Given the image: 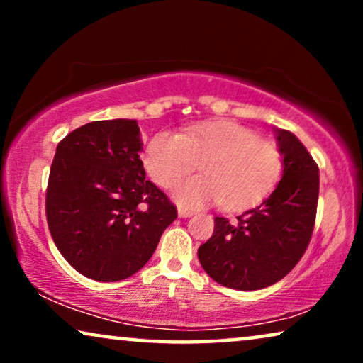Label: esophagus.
<instances>
[{
    "label": "esophagus",
    "mask_w": 363,
    "mask_h": 363,
    "mask_svg": "<svg viewBox=\"0 0 363 363\" xmlns=\"http://www.w3.org/2000/svg\"><path fill=\"white\" fill-rule=\"evenodd\" d=\"M193 210H188V208H178V216L180 218H190L193 215Z\"/></svg>",
    "instance_id": "obj_1"
}]
</instances>
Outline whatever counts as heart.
<instances>
[{
  "mask_svg": "<svg viewBox=\"0 0 363 363\" xmlns=\"http://www.w3.org/2000/svg\"><path fill=\"white\" fill-rule=\"evenodd\" d=\"M200 160L203 175L173 188L178 205L198 208L221 203L242 210L271 193L282 170L281 153L250 128L233 121H211L180 133L160 132L148 142L143 165L153 182L172 186Z\"/></svg>",
  "mask_w": 363,
  "mask_h": 363,
  "instance_id": "heart-1",
  "label": "heart"
}]
</instances>
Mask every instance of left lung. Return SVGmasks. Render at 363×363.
<instances>
[{"instance_id": "1", "label": "left lung", "mask_w": 363, "mask_h": 363, "mask_svg": "<svg viewBox=\"0 0 363 363\" xmlns=\"http://www.w3.org/2000/svg\"><path fill=\"white\" fill-rule=\"evenodd\" d=\"M282 178L261 205L236 216L215 218V231L198 259L218 284L257 291L291 272L309 246L319 200V167L289 130L274 128Z\"/></svg>"}]
</instances>
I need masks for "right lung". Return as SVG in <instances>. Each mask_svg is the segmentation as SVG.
Wrapping results in <instances>:
<instances>
[{"instance_id":"add662e5","label":"right lung","mask_w":363,"mask_h":363,"mask_svg":"<svg viewBox=\"0 0 363 363\" xmlns=\"http://www.w3.org/2000/svg\"><path fill=\"white\" fill-rule=\"evenodd\" d=\"M137 121L76 128L57 143L46 191L51 236L66 261L101 282L135 274L177 220L165 193L145 180Z\"/></svg>"}]
</instances>
